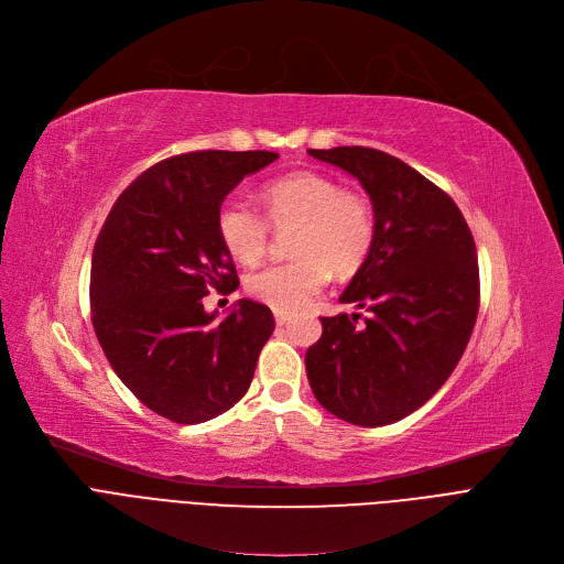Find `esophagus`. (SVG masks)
Here are the masks:
<instances>
[{
  "label": "esophagus",
  "mask_w": 564,
  "mask_h": 564,
  "mask_svg": "<svg viewBox=\"0 0 564 564\" xmlns=\"http://www.w3.org/2000/svg\"><path fill=\"white\" fill-rule=\"evenodd\" d=\"M274 319H276V324L281 326V324H285V322L290 319V313H285V311H274Z\"/></svg>",
  "instance_id": "1"
}]
</instances>
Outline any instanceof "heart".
<instances>
[{"label": "heart", "mask_w": 564, "mask_h": 564, "mask_svg": "<svg viewBox=\"0 0 564 564\" xmlns=\"http://www.w3.org/2000/svg\"><path fill=\"white\" fill-rule=\"evenodd\" d=\"M272 227H296L292 258L247 276V292L276 311L304 308L324 290L330 272L349 276L362 268L373 242V217L365 197L317 172H294L262 187ZM217 236L231 258L253 265L268 249V221L247 202L229 199L217 210Z\"/></svg>", "instance_id": "1"}]
</instances>
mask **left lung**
<instances>
[{"instance_id": "1", "label": "left lung", "mask_w": 564, "mask_h": 564, "mask_svg": "<svg viewBox=\"0 0 564 564\" xmlns=\"http://www.w3.org/2000/svg\"><path fill=\"white\" fill-rule=\"evenodd\" d=\"M351 174L373 208V242L340 294L367 308L358 324L322 317L306 351L315 399L356 426H386L424 405L452 377L478 313V260L471 231L435 183L369 147L308 149Z\"/></svg>"}]
</instances>
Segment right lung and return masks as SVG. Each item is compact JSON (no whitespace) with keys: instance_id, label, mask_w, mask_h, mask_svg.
I'll list each match as a JSON object with an SVG mask.
<instances>
[{"instance_id":"obj_1","label":"right lung","mask_w":564,"mask_h":564,"mask_svg":"<svg viewBox=\"0 0 564 564\" xmlns=\"http://www.w3.org/2000/svg\"><path fill=\"white\" fill-rule=\"evenodd\" d=\"M276 152H193L142 172L108 213L93 251L97 340L120 381L156 415L202 424L238 403L274 330L272 311L240 299L227 317L210 288L240 281L217 210Z\"/></svg>"}]
</instances>
